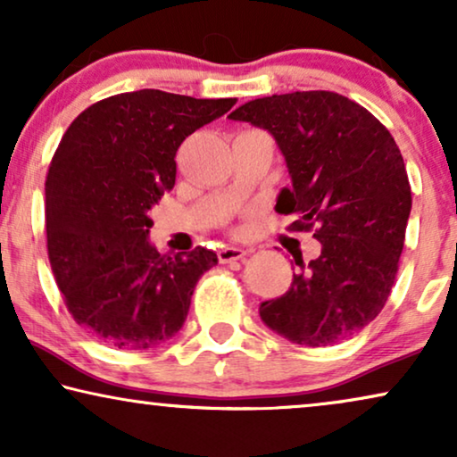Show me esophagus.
<instances>
[{
    "mask_svg": "<svg viewBox=\"0 0 457 457\" xmlns=\"http://www.w3.org/2000/svg\"><path fill=\"white\" fill-rule=\"evenodd\" d=\"M245 255H247V252L241 247H224L218 252V260H220L222 264H228V262L241 260V258H245Z\"/></svg>",
    "mask_w": 457,
    "mask_h": 457,
    "instance_id": "34e87169",
    "label": "esophagus"
}]
</instances>
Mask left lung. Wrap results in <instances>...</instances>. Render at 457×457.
<instances>
[{
    "instance_id": "left-lung-1",
    "label": "left lung",
    "mask_w": 457,
    "mask_h": 457,
    "mask_svg": "<svg viewBox=\"0 0 457 457\" xmlns=\"http://www.w3.org/2000/svg\"><path fill=\"white\" fill-rule=\"evenodd\" d=\"M274 135L293 180L277 212L312 233L320 255L285 295L260 305L268 327L297 345L327 347L370 324L395 283L411 210L395 139L364 105L335 91L252 99L228 114Z\"/></svg>"
}]
</instances>
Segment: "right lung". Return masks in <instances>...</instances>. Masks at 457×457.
Listing matches in <instances>:
<instances>
[{
    "instance_id": "add662e5",
    "label": "right lung",
    "mask_w": 457,
    "mask_h": 457,
    "mask_svg": "<svg viewBox=\"0 0 457 457\" xmlns=\"http://www.w3.org/2000/svg\"><path fill=\"white\" fill-rule=\"evenodd\" d=\"M235 97L160 89L105 97L74 118L46 177L47 258L74 320L118 349L160 345L183 327L205 247L177 255L147 243V212L177 179V149Z\"/></svg>"
}]
</instances>
